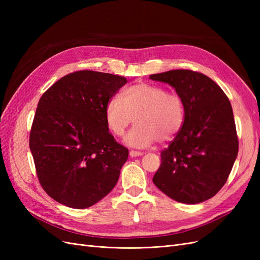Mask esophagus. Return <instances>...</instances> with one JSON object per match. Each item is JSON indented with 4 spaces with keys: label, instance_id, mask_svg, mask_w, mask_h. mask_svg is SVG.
I'll return each instance as SVG.
<instances>
[{
    "label": "esophagus",
    "instance_id": "esophagus-1",
    "mask_svg": "<svg viewBox=\"0 0 260 260\" xmlns=\"http://www.w3.org/2000/svg\"><path fill=\"white\" fill-rule=\"evenodd\" d=\"M130 156L131 157H138V156H142L144 153L143 152H138V151H130Z\"/></svg>",
    "mask_w": 260,
    "mask_h": 260
}]
</instances>
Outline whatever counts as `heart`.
I'll return each mask as SVG.
<instances>
[{"mask_svg":"<svg viewBox=\"0 0 260 260\" xmlns=\"http://www.w3.org/2000/svg\"><path fill=\"white\" fill-rule=\"evenodd\" d=\"M105 105L107 129L115 137L124 136L136 119L137 125L125 138L131 147L145 148L160 139L169 141L182 129L185 105L179 94L170 93L160 85L146 82L132 84Z\"/></svg>","mask_w":260,"mask_h":260,"instance_id":"heart-1","label":"heart"}]
</instances>
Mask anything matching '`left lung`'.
Here are the masks:
<instances>
[{
	"label": "left lung",
	"mask_w": 260,
	"mask_h": 260,
	"mask_svg": "<svg viewBox=\"0 0 260 260\" xmlns=\"http://www.w3.org/2000/svg\"><path fill=\"white\" fill-rule=\"evenodd\" d=\"M182 98V129L160 153L154 184L170 199L199 204L215 196L226 182L239 152L229 99L209 77L186 69L154 74Z\"/></svg>",
	"instance_id": "obj_1"
}]
</instances>
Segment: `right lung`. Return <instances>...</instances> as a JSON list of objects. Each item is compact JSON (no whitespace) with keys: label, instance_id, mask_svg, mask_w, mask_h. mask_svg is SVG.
Masks as SVG:
<instances>
[{"label":"right lung","instance_id":"1","mask_svg":"<svg viewBox=\"0 0 260 260\" xmlns=\"http://www.w3.org/2000/svg\"><path fill=\"white\" fill-rule=\"evenodd\" d=\"M124 77L80 70L55 82L39 101L29 146L37 176L62 205L88 208L111 192L127 161L105 122V105Z\"/></svg>","mask_w":260,"mask_h":260}]
</instances>
